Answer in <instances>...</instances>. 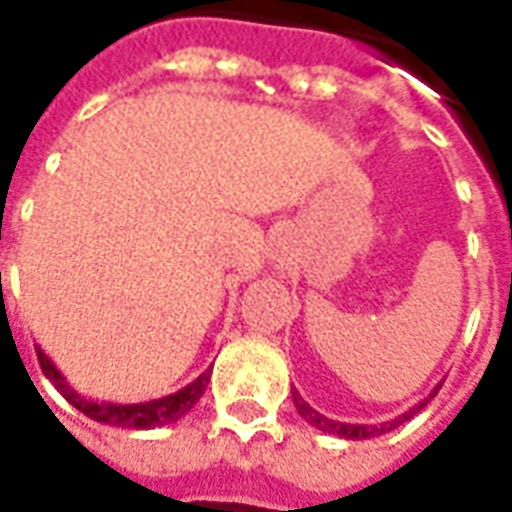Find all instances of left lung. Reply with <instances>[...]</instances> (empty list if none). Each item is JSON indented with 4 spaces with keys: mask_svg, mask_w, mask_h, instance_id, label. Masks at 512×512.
Instances as JSON below:
<instances>
[{
    "mask_svg": "<svg viewBox=\"0 0 512 512\" xmlns=\"http://www.w3.org/2000/svg\"><path fill=\"white\" fill-rule=\"evenodd\" d=\"M439 392V386L430 392L425 400H419L417 406L414 408H408L406 414H400L397 419H389V422H381V425H351V422H337V419H329V417H323V414H318L315 408L304 400V397L299 395V392H293V403H296V408H299V414L307 422H310L312 428H318L323 430V433H334V436H340V439H351V441H359V439H373V436H381V433H389L392 428H397L400 422H406V419H411L414 414H417L419 408L425 406L428 403L430 397L436 395Z\"/></svg>",
    "mask_w": 512,
    "mask_h": 512,
    "instance_id": "obj_1",
    "label": "left lung"
}]
</instances>
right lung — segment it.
<instances>
[{"label":"right lung","instance_id":"right-lung-1","mask_svg":"<svg viewBox=\"0 0 512 512\" xmlns=\"http://www.w3.org/2000/svg\"><path fill=\"white\" fill-rule=\"evenodd\" d=\"M38 362L51 384L57 386L62 392V397H65L73 408H79L84 417L95 419V422H104V425H115V428L131 430L164 428L169 422H178L183 414H189L191 408H194V403L200 400L202 392H205V386L211 381V367H208L202 376H197L191 384H186L183 389H178V392H172V395L156 397V400H145V403H106V400H93V397L79 395V392L65 381V376L57 370V365L40 351V345Z\"/></svg>","mask_w":512,"mask_h":512}]
</instances>
